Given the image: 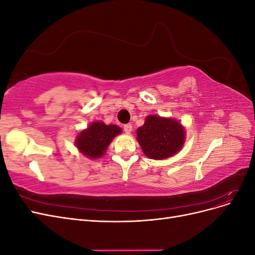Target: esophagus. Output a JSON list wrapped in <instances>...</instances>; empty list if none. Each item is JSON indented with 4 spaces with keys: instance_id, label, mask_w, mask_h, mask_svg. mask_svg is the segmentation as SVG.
Listing matches in <instances>:
<instances>
[{
    "instance_id": "34e87169",
    "label": "esophagus",
    "mask_w": 255,
    "mask_h": 255,
    "mask_svg": "<svg viewBox=\"0 0 255 255\" xmlns=\"http://www.w3.org/2000/svg\"><path fill=\"white\" fill-rule=\"evenodd\" d=\"M132 129H133L132 125H126L125 127H123V130H125L127 134H129L130 132H132Z\"/></svg>"
}]
</instances>
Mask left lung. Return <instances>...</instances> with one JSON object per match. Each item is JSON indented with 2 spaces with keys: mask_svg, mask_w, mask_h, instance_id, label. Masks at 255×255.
<instances>
[{
  "mask_svg": "<svg viewBox=\"0 0 255 255\" xmlns=\"http://www.w3.org/2000/svg\"><path fill=\"white\" fill-rule=\"evenodd\" d=\"M137 140L144 155L152 159H166L179 152L185 142V129L172 118L148 116L136 130Z\"/></svg>",
  "mask_w": 255,
  "mask_h": 255,
  "instance_id": "left-lung-1",
  "label": "left lung"
}]
</instances>
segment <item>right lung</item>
<instances>
[{
	"label": "right lung",
	"mask_w": 255,
	"mask_h": 255,
	"mask_svg": "<svg viewBox=\"0 0 255 255\" xmlns=\"http://www.w3.org/2000/svg\"><path fill=\"white\" fill-rule=\"evenodd\" d=\"M122 129L115 126H106L103 122H92L91 125L76 136L75 145L85 156L91 159L102 157L114 138Z\"/></svg>",
	"instance_id": "obj_1"
}]
</instances>
